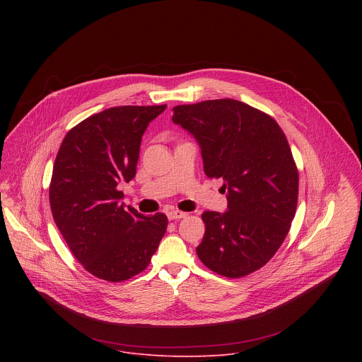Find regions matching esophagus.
<instances>
[{"label": "esophagus", "instance_id": "34e87169", "mask_svg": "<svg viewBox=\"0 0 362 362\" xmlns=\"http://www.w3.org/2000/svg\"><path fill=\"white\" fill-rule=\"evenodd\" d=\"M186 216L185 212H180V211H170L168 212V218L169 221H177V219H183Z\"/></svg>", "mask_w": 362, "mask_h": 362}]
</instances>
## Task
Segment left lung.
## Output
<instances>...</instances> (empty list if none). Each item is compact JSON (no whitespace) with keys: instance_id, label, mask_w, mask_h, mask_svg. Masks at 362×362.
Here are the masks:
<instances>
[{"instance_id":"left-lung-1","label":"left lung","mask_w":362,"mask_h":362,"mask_svg":"<svg viewBox=\"0 0 362 362\" xmlns=\"http://www.w3.org/2000/svg\"><path fill=\"white\" fill-rule=\"evenodd\" d=\"M172 120L194 137L206 176L223 179L228 197L226 212L202 214L199 259L228 278L262 268L286 238L298 202V170L282 129L233 98L176 106Z\"/></svg>"}]
</instances>
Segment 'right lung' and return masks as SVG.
Instances as JSON below:
<instances>
[{"instance_id":"obj_1","label":"right lung","mask_w":362,"mask_h":362,"mask_svg":"<svg viewBox=\"0 0 362 362\" xmlns=\"http://www.w3.org/2000/svg\"><path fill=\"white\" fill-rule=\"evenodd\" d=\"M165 109L103 110L73 127L57 153L51 212L77 261L100 279L120 282L140 274L165 236L168 216L126 208L117 187L136 176L143 133Z\"/></svg>"}]
</instances>
